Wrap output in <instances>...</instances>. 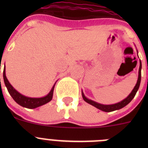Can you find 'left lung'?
<instances>
[{"mask_svg": "<svg viewBox=\"0 0 148 148\" xmlns=\"http://www.w3.org/2000/svg\"><path fill=\"white\" fill-rule=\"evenodd\" d=\"M141 69H142V63H141V61L140 60V68H139L138 79V82H137L136 85L135 86L134 89H132L131 93L128 95V97H127V98H125V99L121 101L120 102L116 103V104H107H107H99V103H97L95 102V101H92L91 100V99H89L88 98H86V97L84 96V95L82 92V95L83 99L86 102L89 103V104H91V105L94 106V107L99 109V110H102L103 112H112V111H114V110H120V109L123 108V107H125L127 104H129V103L132 101V99L135 97L139 87H140V81H141Z\"/></svg>", "mask_w": 148, "mask_h": 148, "instance_id": "1", "label": "left lung"}]
</instances>
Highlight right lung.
<instances>
[{
    "label": "right lung",
    "mask_w": 148,
    "mask_h": 148,
    "mask_svg": "<svg viewBox=\"0 0 148 148\" xmlns=\"http://www.w3.org/2000/svg\"><path fill=\"white\" fill-rule=\"evenodd\" d=\"M3 80L4 83H5V86L7 87L8 92H9L10 95L12 97L14 101L16 103L19 104V105L22 106L23 107L28 109H34L36 107H40L41 105L46 104L49 102H50L53 97V89H54L55 84L52 87L51 90L50 91L49 94L44 97H40V98H32V97H26L24 95H21L19 93L18 91H16L14 88L13 87L11 84L9 83L8 80L7 79L6 76H5V69L4 67L3 69Z\"/></svg>",
    "instance_id": "right-lung-1"
}]
</instances>
